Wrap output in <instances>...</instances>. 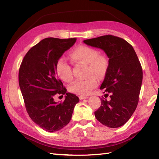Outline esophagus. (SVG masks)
Masks as SVG:
<instances>
[{
    "mask_svg": "<svg viewBox=\"0 0 159 159\" xmlns=\"http://www.w3.org/2000/svg\"><path fill=\"white\" fill-rule=\"evenodd\" d=\"M80 99H88V96H85V95H81L79 97Z\"/></svg>",
    "mask_w": 159,
    "mask_h": 159,
    "instance_id": "34e87169",
    "label": "esophagus"
}]
</instances>
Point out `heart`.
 Returning <instances> with one entry per match:
<instances>
[{
  "mask_svg": "<svg viewBox=\"0 0 159 159\" xmlns=\"http://www.w3.org/2000/svg\"><path fill=\"white\" fill-rule=\"evenodd\" d=\"M71 57L75 61L88 64V75H95L99 79L103 78L107 73L109 61L104 55L99 54V52L94 48L87 46H80L71 52ZM56 70L59 78L66 82H69L73 79L71 66L63 57L57 60ZM98 85V80L94 76L87 79L75 81L69 87L71 92L85 95L90 93Z\"/></svg>",
  "mask_w": 159,
  "mask_h": 159,
  "instance_id": "1",
  "label": "heart"
}]
</instances>
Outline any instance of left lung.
Here are the masks:
<instances>
[{
	"instance_id": "left-lung-1",
	"label": "left lung",
	"mask_w": 159,
	"mask_h": 159,
	"mask_svg": "<svg viewBox=\"0 0 159 159\" xmlns=\"http://www.w3.org/2000/svg\"><path fill=\"white\" fill-rule=\"evenodd\" d=\"M85 44L103 50L109 66L100 89L109 101L101 98L102 105L95 116L104 125L119 127L131 118L139 102L143 70L133 46L117 36L105 35L84 40Z\"/></svg>"
}]
</instances>
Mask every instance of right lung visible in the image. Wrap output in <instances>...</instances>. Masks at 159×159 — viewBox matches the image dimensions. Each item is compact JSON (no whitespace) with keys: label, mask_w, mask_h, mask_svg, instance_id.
Instances as JSON below:
<instances>
[{"label":"right lung","mask_w":159,"mask_h":159,"mask_svg":"<svg viewBox=\"0 0 159 159\" xmlns=\"http://www.w3.org/2000/svg\"><path fill=\"white\" fill-rule=\"evenodd\" d=\"M75 42L76 38H44L28 50L19 69V85L27 113L46 131L55 132L67 125L80 101L66 92L56 70L57 60ZM65 94L63 102L53 101L55 95Z\"/></svg>","instance_id":"add662e5"}]
</instances>
